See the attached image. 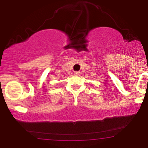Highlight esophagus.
I'll return each mask as SVG.
<instances>
[{"instance_id": "esophagus-1", "label": "esophagus", "mask_w": 148, "mask_h": 148, "mask_svg": "<svg viewBox=\"0 0 148 148\" xmlns=\"http://www.w3.org/2000/svg\"><path fill=\"white\" fill-rule=\"evenodd\" d=\"M74 75H75V76H79L80 75V72H74Z\"/></svg>"}]
</instances>
